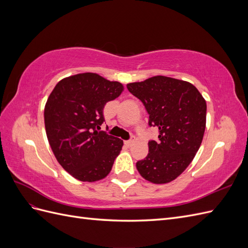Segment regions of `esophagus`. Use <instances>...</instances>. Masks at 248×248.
Segmentation results:
<instances>
[{"instance_id": "1", "label": "esophagus", "mask_w": 248, "mask_h": 248, "mask_svg": "<svg viewBox=\"0 0 248 248\" xmlns=\"http://www.w3.org/2000/svg\"><path fill=\"white\" fill-rule=\"evenodd\" d=\"M134 140H136V138H134L133 136L130 138V140H125V145L126 146H131L133 142H134Z\"/></svg>"}]
</instances>
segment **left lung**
Returning <instances> with one entry per match:
<instances>
[{
    "label": "left lung",
    "instance_id": "8db88e82",
    "mask_svg": "<svg viewBox=\"0 0 248 248\" xmlns=\"http://www.w3.org/2000/svg\"><path fill=\"white\" fill-rule=\"evenodd\" d=\"M127 89L145 106L149 125L159 131V140L149 141V153L137 162V169L150 182L169 183L182 174L200 149L206 101L190 82L162 76L127 84Z\"/></svg>",
    "mask_w": 248,
    "mask_h": 248
}]
</instances>
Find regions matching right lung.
<instances>
[{
	"label": "right lung",
	"mask_w": 248,
	"mask_h": 248,
	"mask_svg": "<svg viewBox=\"0 0 248 248\" xmlns=\"http://www.w3.org/2000/svg\"><path fill=\"white\" fill-rule=\"evenodd\" d=\"M119 81L96 73L60 80L44 108V124L58 162L76 179L95 182L106 178L122 150L123 140L100 131L103 108L123 91Z\"/></svg>",
	"instance_id": "add662e5"
}]
</instances>
